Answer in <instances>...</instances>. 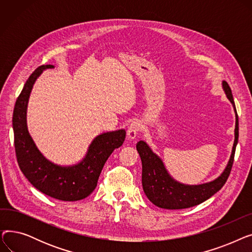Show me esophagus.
<instances>
[{
	"label": "esophagus",
	"instance_id": "obj_1",
	"mask_svg": "<svg viewBox=\"0 0 252 252\" xmlns=\"http://www.w3.org/2000/svg\"><path fill=\"white\" fill-rule=\"evenodd\" d=\"M142 130V125L139 122H133L127 128V138L134 139Z\"/></svg>",
	"mask_w": 252,
	"mask_h": 252
}]
</instances>
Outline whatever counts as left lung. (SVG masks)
Here are the masks:
<instances>
[{
	"label": "left lung",
	"mask_w": 252,
	"mask_h": 252,
	"mask_svg": "<svg viewBox=\"0 0 252 252\" xmlns=\"http://www.w3.org/2000/svg\"><path fill=\"white\" fill-rule=\"evenodd\" d=\"M222 87L227 97L234 105L236 112L235 141L229 163L223 173L214 182H210L198 186H187L171 179L161 161L155 155L148 145L140 141L137 144V150L142 160V185L143 190L148 199L158 207L165 209H183L200 204L207 200L218 191H220L226 184L234 162L236 146L239 137V122L235 107L232 91L227 82H222Z\"/></svg>",
	"instance_id": "left-lung-1"
}]
</instances>
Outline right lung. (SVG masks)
Returning <instances> with one entry per match:
<instances>
[{"label": "right lung", "mask_w": 252, "mask_h": 252, "mask_svg": "<svg viewBox=\"0 0 252 252\" xmlns=\"http://www.w3.org/2000/svg\"><path fill=\"white\" fill-rule=\"evenodd\" d=\"M53 65H42L31 74L18 96L13 111L14 146L19 168L34 188L62 201H77L95 190L102 168L114 149L121 147L126 130L98 136L89 148L85 159L71 167L53 164L37 150L26 126V107L36 77Z\"/></svg>", "instance_id": "add662e5"}]
</instances>
